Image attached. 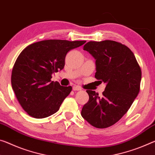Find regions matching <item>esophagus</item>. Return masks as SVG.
<instances>
[{
	"label": "esophagus",
	"mask_w": 155,
	"mask_h": 155,
	"mask_svg": "<svg viewBox=\"0 0 155 155\" xmlns=\"http://www.w3.org/2000/svg\"><path fill=\"white\" fill-rule=\"evenodd\" d=\"M72 90L74 91H79L81 90V88L80 87H78V86H73Z\"/></svg>",
	"instance_id": "obj_1"
}]
</instances>
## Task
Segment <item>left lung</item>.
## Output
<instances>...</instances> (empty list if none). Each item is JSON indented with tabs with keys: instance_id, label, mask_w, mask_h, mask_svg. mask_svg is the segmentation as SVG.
Returning <instances> with one entry per match:
<instances>
[{
	"instance_id": "obj_1",
	"label": "left lung",
	"mask_w": 155,
	"mask_h": 155,
	"mask_svg": "<svg viewBox=\"0 0 155 155\" xmlns=\"http://www.w3.org/2000/svg\"><path fill=\"white\" fill-rule=\"evenodd\" d=\"M83 50L95 58V78L106 86L101 97L95 91L86 90L89 101L81 116L92 126L106 128L121 119L138 95L141 68L133 52L116 41H90Z\"/></svg>"
}]
</instances>
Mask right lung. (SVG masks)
Instances as JSON below:
<instances>
[{
	"label": "right lung",
	"instance_id": "obj_1",
	"mask_svg": "<svg viewBox=\"0 0 155 155\" xmlns=\"http://www.w3.org/2000/svg\"><path fill=\"white\" fill-rule=\"evenodd\" d=\"M85 42L45 40L21 51L12 69L11 82L19 104L29 116L43 119L59 110L72 87L51 81V75L64 68L69 51Z\"/></svg>",
	"mask_w": 155,
	"mask_h": 155
}]
</instances>
